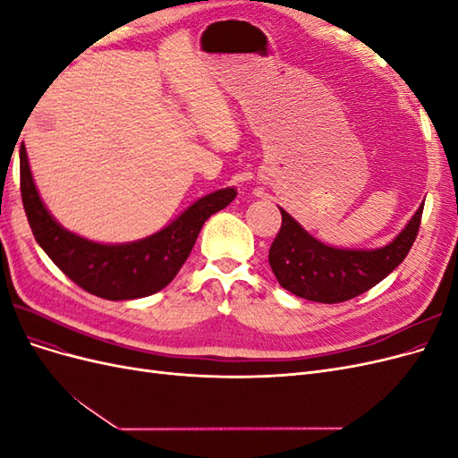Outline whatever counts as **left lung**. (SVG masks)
<instances>
[{
    "label": "left lung",
    "mask_w": 458,
    "mask_h": 458,
    "mask_svg": "<svg viewBox=\"0 0 458 458\" xmlns=\"http://www.w3.org/2000/svg\"><path fill=\"white\" fill-rule=\"evenodd\" d=\"M422 208L392 242L374 250L317 241L281 208L283 225L269 248V266L279 284L294 296L321 303L352 300L386 279L407 258L419 234Z\"/></svg>",
    "instance_id": "1"
}]
</instances>
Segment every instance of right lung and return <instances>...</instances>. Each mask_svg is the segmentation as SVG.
Listing matches in <instances>:
<instances>
[{"mask_svg": "<svg viewBox=\"0 0 458 458\" xmlns=\"http://www.w3.org/2000/svg\"><path fill=\"white\" fill-rule=\"evenodd\" d=\"M21 195L36 242L68 279L105 300H133L170 284L189 258L204 221L229 206L237 191L225 187L192 202L170 225L145 239L105 244L64 229L41 200L21 145Z\"/></svg>", "mask_w": 458, "mask_h": 458, "instance_id": "1", "label": "right lung"}]
</instances>
